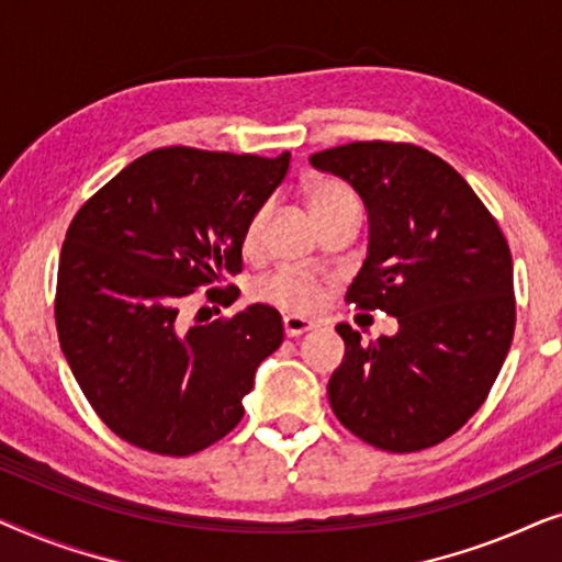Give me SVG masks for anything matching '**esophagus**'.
<instances>
[{
  "label": "esophagus",
  "mask_w": 562,
  "mask_h": 562,
  "mask_svg": "<svg viewBox=\"0 0 562 562\" xmlns=\"http://www.w3.org/2000/svg\"><path fill=\"white\" fill-rule=\"evenodd\" d=\"M310 329H314V322H310V319L294 317V314L283 317V333H286L289 337H299V335L310 333Z\"/></svg>",
  "instance_id": "obj_1"
}]
</instances>
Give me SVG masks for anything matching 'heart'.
Wrapping results in <instances>:
<instances>
[{
  "instance_id": "1",
  "label": "heart",
  "mask_w": 562,
  "mask_h": 562,
  "mask_svg": "<svg viewBox=\"0 0 562 562\" xmlns=\"http://www.w3.org/2000/svg\"><path fill=\"white\" fill-rule=\"evenodd\" d=\"M306 202H310V210L317 222L322 217H327V214L340 212V210H360L356 191H352L348 183L335 181V179L312 181L310 189H306ZM266 217H268V206H260V210L250 217L248 227H245L243 245L248 252L258 248L260 235H263V227H266ZM258 296L276 306H281V310L286 312L306 314V312L319 310V306L325 304V286H322L317 276L294 271V268H281V271L268 276L266 281H260Z\"/></svg>"
}]
</instances>
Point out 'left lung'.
<instances>
[{"label":"left lung","mask_w":562,"mask_h":562,"mask_svg":"<svg viewBox=\"0 0 562 562\" xmlns=\"http://www.w3.org/2000/svg\"><path fill=\"white\" fill-rule=\"evenodd\" d=\"M314 168L350 183L368 210V256L348 289L396 335L360 342L327 383L335 417L386 452L448 440L486 402L514 337V268L496 220L450 164L409 143H348Z\"/></svg>","instance_id":"obj_1"}]
</instances>
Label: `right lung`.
<instances>
[{"mask_svg":"<svg viewBox=\"0 0 562 562\" xmlns=\"http://www.w3.org/2000/svg\"><path fill=\"white\" fill-rule=\"evenodd\" d=\"M173 145L150 150L76 212L58 263L60 350L99 419L122 440L183 458L243 419L256 368L283 342L281 314L252 304L189 327L199 286L243 271V235L289 171ZM235 286L206 299L233 304Z\"/></svg>","mask_w":562,"mask_h":562,"instance_id":"add662e5","label":"right lung"}]
</instances>
